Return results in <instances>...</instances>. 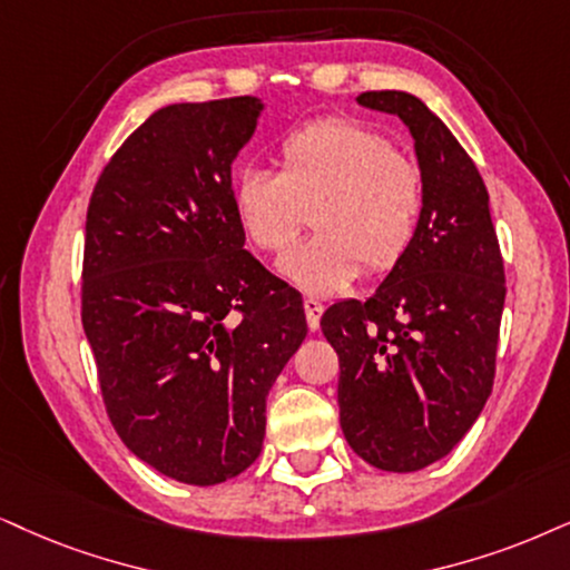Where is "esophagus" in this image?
Here are the masks:
<instances>
[{"mask_svg":"<svg viewBox=\"0 0 570 570\" xmlns=\"http://www.w3.org/2000/svg\"><path fill=\"white\" fill-rule=\"evenodd\" d=\"M302 305H305V315H307V326H309V331H315L321 326V315H323V305L318 299H313V297H307L305 302H302Z\"/></svg>","mask_w":570,"mask_h":570,"instance_id":"1","label":"esophagus"}]
</instances>
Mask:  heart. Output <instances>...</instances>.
Instances as JSON below:
<instances>
[{
    "mask_svg": "<svg viewBox=\"0 0 570 570\" xmlns=\"http://www.w3.org/2000/svg\"><path fill=\"white\" fill-rule=\"evenodd\" d=\"M234 215L261 252L281 255L307 223L318 228L281 261L315 297L347 289L360 271L386 273L413 247L426 178L384 131L355 118H321L278 144V173L247 168L232 184Z\"/></svg>",
    "mask_w": 570,
    "mask_h": 570,
    "instance_id": "heart-1",
    "label": "heart"
}]
</instances>
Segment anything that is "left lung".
I'll use <instances>...</instances> for the list:
<instances>
[{
  "instance_id": "obj_1",
  "label": "left lung",
  "mask_w": 570,
  "mask_h": 570,
  "mask_svg": "<svg viewBox=\"0 0 570 570\" xmlns=\"http://www.w3.org/2000/svg\"><path fill=\"white\" fill-rule=\"evenodd\" d=\"M357 102L410 128L426 207L376 294L331 305L321 328L338 355L344 439L365 463L410 473L444 458L492 394L505 268L484 178L450 128L407 91Z\"/></svg>"
}]
</instances>
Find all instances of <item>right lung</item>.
Masks as SVG:
<instances>
[{"mask_svg":"<svg viewBox=\"0 0 570 570\" xmlns=\"http://www.w3.org/2000/svg\"><path fill=\"white\" fill-rule=\"evenodd\" d=\"M257 97L168 105L110 157L86 213L81 321L115 431L163 476L255 463L265 397L307 336L297 289L244 249L232 163Z\"/></svg>","mask_w":570,"mask_h":570,"instance_id":"obj_1","label":"right lung"}]
</instances>
